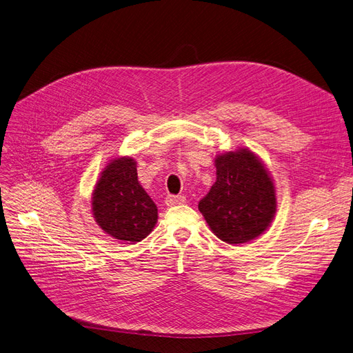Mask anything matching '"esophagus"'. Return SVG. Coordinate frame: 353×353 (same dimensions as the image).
Returning a JSON list of instances; mask_svg holds the SVG:
<instances>
[{"instance_id": "esophagus-1", "label": "esophagus", "mask_w": 353, "mask_h": 353, "mask_svg": "<svg viewBox=\"0 0 353 353\" xmlns=\"http://www.w3.org/2000/svg\"><path fill=\"white\" fill-rule=\"evenodd\" d=\"M187 200L184 195H168L166 196V205H176V204H184Z\"/></svg>"}]
</instances>
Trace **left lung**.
I'll list each match as a JSON object with an SVG mask.
<instances>
[{"label": "left lung", "mask_w": 353, "mask_h": 353, "mask_svg": "<svg viewBox=\"0 0 353 353\" xmlns=\"http://www.w3.org/2000/svg\"><path fill=\"white\" fill-rule=\"evenodd\" d=\"M214 166L216 182L199 210L220 241L229 245L250 242L274 220V181L262 161L245 148L217 154Z\"/></svg>", "instance_id": "8db88e82"}]
</instances>
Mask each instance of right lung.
<instances>
[{"label":"right lung","mask_w":353,"mask_h":353,"mask_svg":"<svg viewBox=\"0 0 353 353\" xmlns=\"http://www.w3.org/2000/svg\"><path fill=\"white\" fill-rule=\"evenodd\" d=\"M97 224L112 239L130 245L143 241L158 221V207L137 181L136 161H110L92 192Z\"/></svg>","instance_id":"obj_1"}]
</instances>
